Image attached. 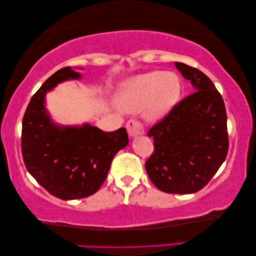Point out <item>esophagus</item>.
Instances as JSON below:
<instances>
[{"instance_id": "esophagus-1", "label": "esophagus", "mask_w": 256, "mask_h": 256, "mask_svg": "<svg viewBox=\"0 0 256 256\" xmlns=\"http://www.w3.org/2000/svg\"><path fill=\"white\" fill-rule=\"evenodd\" d=\"M126 130L128 133L131 138H136L140 135L144 134V125L143 123L138 121L136 118H131L128 120L126 123Z\"/></svg>"}]
</instances>
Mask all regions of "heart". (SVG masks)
<instances>
[{"mask_svg":"<svg viewBox=\"0 0 256 256\" xmlns=\"http://www.w3.org/2000/svg\"><path fill=\"white\" fill-rule=\"evenodd\" d=\"M180 94L182 82L176 74L150 72L124 82L118 101L125 110L144 108L146 116L157 118L172 110Z\"/></svg>","mask_w":256,"mask_h":256,"instance_id":"b5f03b06","label":"heart"}]
</instances>
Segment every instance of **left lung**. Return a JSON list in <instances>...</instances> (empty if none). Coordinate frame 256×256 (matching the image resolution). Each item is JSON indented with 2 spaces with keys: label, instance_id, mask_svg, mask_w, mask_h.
<instances>
[{
  "label": "left lung",
  "instance_id": "left-lung-1",
  "mask_svg": "<svg viewBox=\"0 0 256 256\" xmlns=\"http://www.w3.org/2000/svg\"><path fill=\"white\" fill-rule=\"evenodd\" d=\"M194 92L174 106L148 135L154 153L145 162L155 186L168 194H194L218 172L229 150L224 102L214 82L186 64L175 62Z\"/></svg>",
  "mask_w": 256,
  "mask_h": 256
}]
</instances>
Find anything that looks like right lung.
I'll use <instances>...</instances> for the list:
<instances>
[{
	"label": "right lung",
	"instance_id": "obj_1",
	"mask_svg": "<svg viewBox=\"0 0 256 256\" xmlns=\"http://www.w3.org/2000/svg\"><path fill=\"white\" fill-rule=\"evenodd\" d=\"M70 67L58 70L40 86L27 106L22 124V155L30 175L48 192L62 200L86 198L104 182L111 162L128 144L124 128L114 132L84 124H54L45 108L46 92L59 82L78 79Z\"/></svg>",
	"mask_w": 256,
	"mask_h": 256
}]
</instances>
